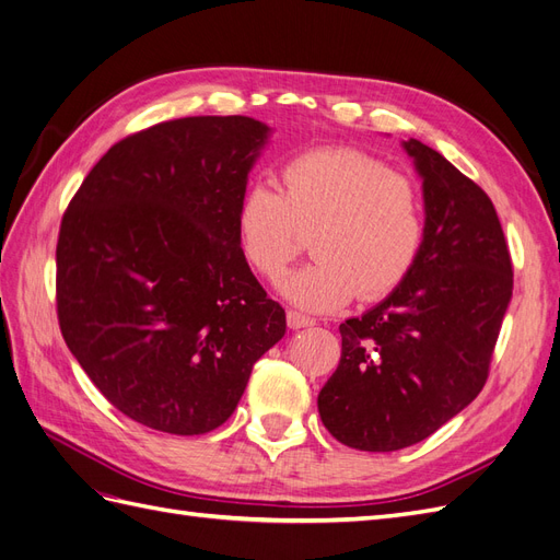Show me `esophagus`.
<instances>
[{
    "instance_id": "obj_1",
    "label": "esophagus",
    "mask_w": 560,
    "mask_h": 560,
    "mask_svg": "<svg viewBox=\"0 0 560 560\" xmlns=\"http://www.w3.org/2000/svg\"><path fill=\"white\" fill-rule=\"evenodd\" d=\"M287 325H290L292 329H303V327H313L315 319L303 315V313H296V311H287Z\"/></svg>"
}]
</instances>
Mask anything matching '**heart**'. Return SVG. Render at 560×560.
<instances>
[{
	"instance_id": "b5f03b06",
	"label": "heart",
	"mask_w": 560,
	"mask_h": 560,
	"mask_svg": "<svg viewBox=\"0 0 560 560\" xmlns=\"http://www.w3.org/2000/svg\"><path fill=\"white\" fill-rule=\"evenodd\" d=\"M313 233L315 261L290 273L282 294L313 313L360 294L376 301L409 278L425 243L418 186L354 149H315L287 161L280 191L249 186L235 208L243 259L278 282Z\"/></svg>"
}]
</instances>
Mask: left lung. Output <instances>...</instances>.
<instances>
[{"label":"left lung","instance_id":"obj_1","mask_svg":"<svg viewBox=\"0 0 560 560\" xmlns=\"http://www.w3.org/2000/svg\"><path fill=\"white\" fill-rule=\"evenodd\" d=\"M422 179L425 243L397 290L346 319L341 362L317 395L338 442L413 446L477 399L512 301V259L493 202L439 151L401 142Z\"/></svg>","mask_w":560,"mask_h":560}]
</instances>
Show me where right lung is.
Returning a JSON list of instances; mask_svg holds the SVG:
<instances>
[{
  "label": "right lung",
  "instance_id": "right-lung-1",
  "mask_svg": "<svg viewBox=\"0 0 560 560\" xmlns=\"http://www.w3.org/2000/svg\"><path fill=\"white\" fill-rule=\"evenodd\" d=\"M270 138L249 116H186L116 142L62 214L58 322L112 406L167 434H206L284 336L252 276L235 208Z\"/></svg>",
  "mask_w": 560,
  "mask_h": 560
}]
</instances>
